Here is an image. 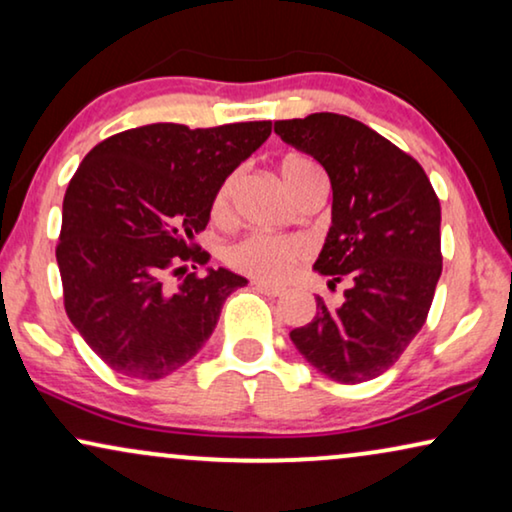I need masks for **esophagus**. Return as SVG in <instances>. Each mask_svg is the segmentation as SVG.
I'll return each instance as SVG.
<instances>
[{"instance_id": "esophagus-1", "label": "esophagus", "mask_w": 512, "mask_h": 512, "mask_svg": "<svg viewBox=\"0 0 512 512\" xmlns=\"http://www.w3.org/2000/svg\"><path fill=\"white\" fill-rule=\"evenodd\" d=\"M254 289H258L261 293H265V296H272V298L284 296V293H286L284 286L270 284V282H265V279H254Z\"/></svg>"}]
</instances>
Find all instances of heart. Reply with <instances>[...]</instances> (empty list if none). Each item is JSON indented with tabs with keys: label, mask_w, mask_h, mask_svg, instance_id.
<instances>
[{
	"label": "heart",
	"mask_w": 512,
	"mask_h": 512,
	"mask_svg": "<svg viewBox=\"0 0 512 512\" xmlns=\"http://www.w3.org/2000/svg\"><path fill=\"white\" fill-rule=\"evenodd\" d=\"M279 179H282V186L293 200H298L300 195L312 191V188L324 186L321 167L307 156H298V153L282 158V163H279ZM237 181H240V174H230L214 195L212 216L219 223H226L230 214H233ZM307 256H310V244L296 235H247L226 251V261L230 268L265 279V282H284Z\"/></svg>",
	"instance_id": "obj_1"
}]
</instances>
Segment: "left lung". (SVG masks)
Masks as SVG:
<instances>
[{
  "mask_svg": "<svg viewBox=\"0 0 512 512\" xmlns=\"http://www.w3.org/2000/svg\"><path fill=\"white\" fill-rule=\"evenodd\" d=\"M275 132L331 179V228L314 270L331 289L347 284L338 307L317 296V314L291 342L331 380L368 382L429 314L443 272L438 195L415 158L349 116L321 111L277 121Z\"/></svg>",
  "mask_w": 512,
  "mask_h": 512,
  "instance_id": "1",
  "label": "left lung"
}]
</instances>
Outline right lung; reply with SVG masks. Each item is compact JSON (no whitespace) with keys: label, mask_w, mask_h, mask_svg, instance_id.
<instances>
[{"label":"right lung","mask_w":512,"mask_h":512,"mask_svg":"<svg viewBox=\"0 0 512 512\" xmlns=\"http://www.w3.org/2000/svg\"><path fill=\"white\" fill-rule=\"evenodd\" d=\"M270 132V121L195 130L151 123L104 139L83 158L62 202L55 258L69 321L116 373H174L209 340L230 293L247 284L207 268L172 291L163 275L209 261L193 237L207 228L219 186Z\"/></svg>","instance_id":"add662e5"}]
</instances>
